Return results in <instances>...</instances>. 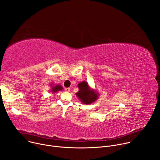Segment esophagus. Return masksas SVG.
I'll return each mask as SVG.
<instances>
[{
	"label": "esophagus",
	"mask_w": 160,
	"mask_h": 160,
	"mask_svg": "<svg viewBox=\"0 0 160 160\" xmlns=\"http://www.w3.org/2000/svg\"><path fill=\"white\" fill-rule=\"evenodd\" d=\"M64 90H65V91H66V92H69V91H70V88H65Z\"/></svg>",
	"instance_id": "obj_1"
}]
</instances>
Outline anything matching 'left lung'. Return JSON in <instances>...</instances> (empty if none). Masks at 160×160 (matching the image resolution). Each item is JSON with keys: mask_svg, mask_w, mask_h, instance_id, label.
Wrapping results in <instances>:
<instances>
[{"mask_svg": "<svg viewBox=\"0 0 160 160\" xmlns=\"http://www.w3.org/2000/svg\"><path fill=\"white\" fill-rule=\"evenodd\" d=\"M79 91L76 94L80 99L82 103L85 104H90L97 99V94L94 91H91L86 82H82L78 84Z\"/></svg>", "mask_w": 160, "mask_h": 160, "instance_id": "obj_1", "label": "left lung"}]
</instances>
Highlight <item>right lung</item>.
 Listing matches in <instances>:
<instances>
[{"mask_svg":"<svg viewBox=\"0 0 160 160\" xmlns=\"http://www.w3.org/2000/svg\"><path fill=\"white\" fill-rule=\"evenodd\" d=\"M62 89V87H61V86H59V85H57V86L54 87V88H53L52 89V91L53 92H57V91H61Z\"/></svg>","mask_w":160,"mask_h":160,"instance_id":"obj_1","label":"right lung"}]
</instances>
